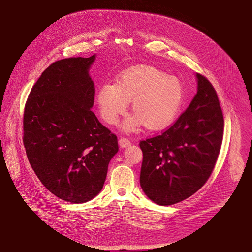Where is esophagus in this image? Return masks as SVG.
Wrapping results in <instances>:
<instances>
[{"instance_id": "34e87169", "label": "esophagus", "mask_w": 252, "mask_h": 252, "mask_svg": "<svg viewBox=\"0 0 252 252\" xmlns=\"http://www.w3.org/2000/svg\"><path fill=\"white\" fill-rule=\"evenodd\" d=\"M119 143H120V147H121V148H126V147L130 146V140H129L128 138L122 137V138L119 140Z\"/></svg>"}]
</instances>
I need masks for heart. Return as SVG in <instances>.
Returning <instances> with one entry per match:
<instances>
[{"instance_id":"obj_1","label":"heart","mask_w":252,"mask_h":252,"mask_svg":"<svg viewBox=\"0 0 252 252\" xmlns=\"http://www.w3.org/2000/svg\"><path fill=\"white\" fill-rule=\"evenodd\" d=\"M184 86L177 78L149 65L131 67L122 73L116 84L104 83L96 94L100 116L116 125L131 101L134 112L122 124L125 132H132L145 125L157 130L169 126L184 102Z\"/></svg>"}]
</instances>
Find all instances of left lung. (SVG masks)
Returning a JSON list of instances; mask_svg holds the SVG:
<instances>
[{"label":"left lung","instance_id":"left-lung-1","mask_svg":"<svg viewBox=\"0 0 252 252\" xmlns=\"http://www.w3.org/2000/svg\"><path fill=\"white\" fill-rule=\"evenodd\" d=\"M197 93L185 113L160 135L141 140L139 183L159 205H171L195 193L217 162L224 121L217 92L196 74Z\"/></svg>","mask_w":252,"mask_h":252}]
</instances>
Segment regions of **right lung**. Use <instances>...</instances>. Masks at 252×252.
Instances as JSON below:
<instances>
[{"instance_id": "add662e5", "label": "right lung", "mask_w": 252, "mask_h": 252, "mask_svg": "<svg viewBox=\"0 0 252 252\" xmlns=\"http://www.w3.org/2000/svg\"><path fill=\"white\" fill-rule=\"evenodd\" d=\"M96 55L52 63L32 87L24 112V146L32 168L59 198L84 203L102 189L119 152L118 137L92 112L89 74Z\"/></svg>"}]
</instances>
